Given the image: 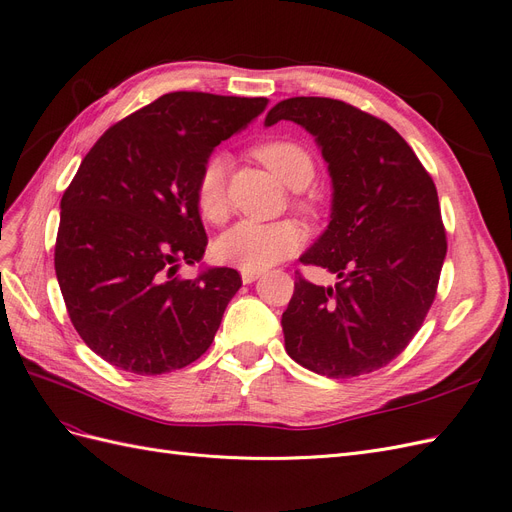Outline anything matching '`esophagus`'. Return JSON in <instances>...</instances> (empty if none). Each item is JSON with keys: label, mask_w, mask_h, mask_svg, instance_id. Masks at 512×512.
Instances as JSON below:
<instances>
[{"label": "esophagus", "mask_w": 512, "mask_h": 512, "mask_svg": "<svg viewBox=\"0 0 512 512\" xmlns=\"http://www.w3.org/2000/svg\"><path fill=\"white\" fill-rule=\"evenodd\" d=\"M260 277V271H241V280H243V284H252V282H256Z\"/></svg>", "instance_id": "obj_1"}]
</instances>
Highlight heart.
Returning <instances> with one entry per match:
<instances>
[{
  "instance_id": "heart-1",
  "label": "heart",
  "mask_w": 512,
  "mask_h": 512,
  "mask_svg": "<svg viewBox=\"0 0 512 512\" xmlns=\"http://www.w3.org/2000/svg\"><path fill=\"white\" fill-rule=\"evenodd\" d=\"M256 158L292 190H303L314 177V160L309 153L290 141H269L256 147ZM228 162L215 156L200 168L196 179V207L207 222L218 224L228 213L226 196ZM303 243V232L292 222H252L243 220L215 239L213 256L222 265L241 271L269 269L292 256Z\"/></svg>"
}]
</instances>
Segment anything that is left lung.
<instances>
[{"label": "left lung", "instance_id": "1", "mask_svg": "<svg viewBox=\"0 0 512 512\" xmlns=\"http://www.w3.org/2000/svg\"><path fill=\"white\" fill-rule=\"evenodd\" d=\"M282 119L316 138L333 185L329 226L301 262L339 280L297 277L286 352L322 376H363L404 352L436 299L446 258L436 185L389 123L342 100H282L265 126Z\"/></svg>", "mask_w": 512, "mask_h": 512}]
</instances>
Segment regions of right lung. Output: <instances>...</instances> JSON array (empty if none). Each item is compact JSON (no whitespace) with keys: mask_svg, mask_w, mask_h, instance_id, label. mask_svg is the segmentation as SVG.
<instances>
[{"mask_svg":"<svg viewBox=\"0 0 512 512\" xmlns=\"http://www.w3.org/2000/svg\"><path fill=\"white\" fill-rule=\"evenodd\" d=\"M267 98L173 91L108 128L61 196L55 273L68 316L106 363L158 376L211 346L241 275L179 267L205 256L196 179Z\"/></svg>","mask_w":512,"mask_h":512,"instance_id":"right-lung-1","label":"right lung"}]
</instances>
